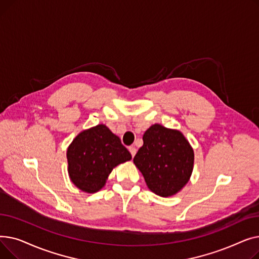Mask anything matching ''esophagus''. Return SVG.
<instances>
[{
    "mask_svg": "<svg viewBox=\"0 0 259 259\" xmlns=\"http://www.w3.org/2000/svg\"><path fill=\"white\" fill-rule=\"evenodd\" d=\"M129 151H130V153H131L132 157H134L135 153H137V149H135L133 146H131V147H129Z\"/></svg>",
    "mask_w": 259,
    "mask_h": 259,
    "instance_id": "34e87169",
    "label": "esophagus"
}]
</instances>
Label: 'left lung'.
<instances>
[{
  "label": "left lung",
  "instance_id": "left-lung-1",
  "mask_svg": "<svg viewBox=\"0 0 259 259\" xmlns=\"http://www.w3.org/2000/svg\"><path fill=\"white\" fill-rule=\"evenodd\" d=\"M133 158L148 188L161 197L180 192L193 171L194 152L184 134L159 124L149 128Z\"/></svg>",
  "mask_w": 259,
  "mask_h": 259
}]
</instances>
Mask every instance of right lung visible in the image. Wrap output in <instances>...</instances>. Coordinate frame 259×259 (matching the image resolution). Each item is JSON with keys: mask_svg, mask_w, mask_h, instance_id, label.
Returning a JSON list of instances; mask_svg holds the SVG:
<instances>
[{"mask_svg": "<svg viewBox=\"0 0 259 259\" xmlns=\"http://www.w3.org/2000/svg\"><path fill=\"white\" fill-rule=\"evenodd\" d=\"M131 158L119 138L103 124L78 133L67 149L70 181L87 193L100 191L113 168Z\"/></svg>", "mask_w": 259, "mask_h": 259, "instance_id": "right-lung-1", "label": "right lung"}]
</instances>
